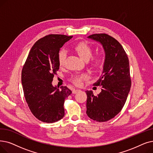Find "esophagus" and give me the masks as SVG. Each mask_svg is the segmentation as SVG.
<instances>
[{"instance_id": "obj_1", "label": "esophagus", "mask_w": 153, "mask_h": 153, "mask_svg": "<svg viewBox=\"0 0 153 153\" xmlns=\"http://www.w3.org/2000/svg\"><path fill=\"white\" fill-rule=\"evenodd\" d=\"M79 91H80V90H79V89H73L72 90V93H73V94H76V93L78 92Z\"/></svg>"}]
</instances>
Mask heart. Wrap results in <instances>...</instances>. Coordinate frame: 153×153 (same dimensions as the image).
<instances>
[{
    "label": "heart",
    "mask_w": 153,
    "mask_h": 153,
    "mask_svg": "<svg viewBox=\"0 0 153 153\" xmlns=\"http://www.w3.org/2000/svg\"><path fill=\"white\" fill-rule=\"evenodd\" d=\"M74 49L77 53V54L85 61H88L92 54V49L91 46L85 42H80L76 44ZM66 57H67V52L65 50L62 49L59 52L58 61L60 65L64 64ZM103 62V59L101 56H96L92 58L91 61V65L95 68H99ZM87 78L85 74L76 75L72 78V82L76 85H80L82 84L84 79Z\"/></svg>",
    "instance_id": "obj_1"
}]
</instances>
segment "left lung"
<instances>
[{
    "label": "left lung",
    "mask_w": 153,
    "mask_h": 153,
    "mask_svg": "<svg viewBox=\"0 0 153 153\" xmlns=\"http://www.w3.org/2000/svg\"><path fill=\"white\" fill-rule=\"evenodd\" d=\"M102 45L105 59L102 74L94 84L101 88L94 96L92 91L87 94L86 114L97 122H105L114 117L121 111L129 92L131 81L129 62L121 44L106 34H95L88 37Z\"/></svg>",
    "instance_id": "left-lung-1"
}]
</instances>
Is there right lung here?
<instances>
[{
	"mask_svg": "<svg viewBox=\"0 0 153 153\" xmlns=\"http://www.w3.org/2000/svg\"><path fill=\"white\" fill-rule=\"evenodd\" d=\"M72 37L50 34L39 40L31 48L22 71V85L25 101L39 120L52 123L65 114V99L72 93L66 86L59 89L52 85L59 69L58 54L63 45Z\"/></svg>",
	"mask_w": 153,
	"mask_h": 153,
	"instance_id": "add662e5",
	"label": "right lung"
}]
</instances>
